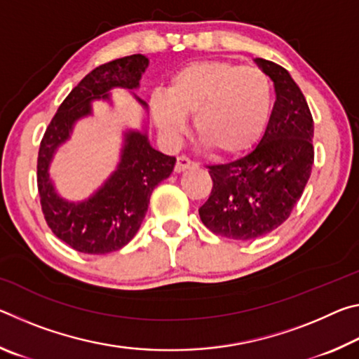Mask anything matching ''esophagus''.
I'll return each instance as SVG.
<instances>
[{
	"label": "esophagus",
	"mask_w": 359,
	"mask_h": 359,
	"mask_svg": "<svg viewBox=\"0 0 359 359\" xmlns=\"http://www.w3.org/2000/svg\"><path fill=\"white\" fill-rule=\"evenodd\" d=\"M194 166H196V163L191 161L188 156L182 155V156L177 158V163H175L174 171L175 172H182V171H185V169H190V168H194Z\"/></svg>",
	"instance_id": "obj_1"
}]
</instances>
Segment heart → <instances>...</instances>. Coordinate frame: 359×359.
Masks as SVG:
<instances>
[{"mask_svg":"<svg viewBox=\"0 0 359 359\" xmlns=\"http://www.w3.org/2000/svg\"><path fill=\"white\" fill-rule=\"evenodd\" d=\"M151 111L169 141L187 131L194 115V131L215 155L236 156L250 150L269 120L272 83L264 71L233 62H196L184 66L169 81L166 95H151Z\"/></svg>","mask_w":359,"mask_h":359,"instance_id":"obj_1","label":"heart"}]
</instances>
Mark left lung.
Returning a JSON list of instances; mask_svg holds the SVG:
<instances>
[{
  "label": "left lung",
  "instance_id": "left-lung-1",
  "mask_svg": "<svg viewBox=\"0 0 359 359\" xmlns=\"http://www.w3.org/2000/svg\"><path fill=\"white\" fill-rule=\"evenodd\" d=\"M255 62L274 82L269 123L250 154L208 166L214 185L199 208L212 233L236 241L263 238L280 226L299 201L313 165V118L302 92L280 65Z\"/></svg>",
  "mask_w": 359,
  "mask_h": 359
}]
</instances>
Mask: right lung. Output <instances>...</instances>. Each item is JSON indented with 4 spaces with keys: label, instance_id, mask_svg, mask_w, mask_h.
Returning <instances> with one entry per match:
<instances>
[{
    "label": "right lung",
    "instance_id": "1",
    "mask_svg": "<svg viewBox=\"0 0 359 359\" xmlns=\"http://www.w3.org/2000/svg\"><path fill=\"white\" fill-rule=\"evenodd\" d=\"M147 66L149 58L136 53L88 72L60 104L41 141L38 191L42 214L52 233L77 252L104 255L128 244L141 228L154 188L174 169V156L151 147L145 133L128 131L117 171L87 201H65L48 179V165L57 147L69 137L79 118L92 114V101L109 100L107 92L114 87L137 88ZM139 102L145 106L144 101Z\"/></svg>",
    "mask_w": 359,
    "mask_h": 359
}]
</instances>
